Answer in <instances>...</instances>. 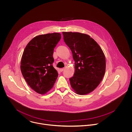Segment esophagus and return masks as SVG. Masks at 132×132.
<instances>
[{"label": "esophagus", "mask_w": 132, "mask_h": 132, "mask_svg": "<svg viewBox=\"0 0 132 132\" xmlns=\"http://www.w3.org/2000/svg\"><path fill=\"white\" fill-rule=\"evenodd\" d=\"M64 69H65V68H61V69H60V72H62V71H63L64 70Z\"/></svg>", "instance_id": "obj_1"}]
</instances>
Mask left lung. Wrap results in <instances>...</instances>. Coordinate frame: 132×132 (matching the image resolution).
<instances>
[{"mask_svg":"<svg viewBox=\"0 0 132 132\" xmlns=\"http://www.w3.org/2000/svg\"><path fill=\"white\" fill-rule=\"evenodd\" d=\"M63 40L70 48L75 62V71L70 78L77 94L93 92L102 81L106 70L105 55L97 43L87 35L62 32Z\"/></svg>","mask_w":132,"mask_h":132,"instance_id":"left-lung-1","label":"left lung"}]
</instances>
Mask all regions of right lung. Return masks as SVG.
Listing matches in <instances>:
<instances>
[{"mask_svg": "<svg viewBox=\"0 0 132 132\" xmlns=\"http://www.w3.org/2000/svg\"><path fill=\"white\" fill-rule=\"evenodd\" d=\"M60 38V34L56 32L38 36L24 50L20 67L22 74L29 86L39 94L49 91L58 76L53 67V54Z\"/></svg>", "mask_w": 132, "mask_h": 132, "instance_id": "right-lung-1", "label": "right lung"}]
</instances>
